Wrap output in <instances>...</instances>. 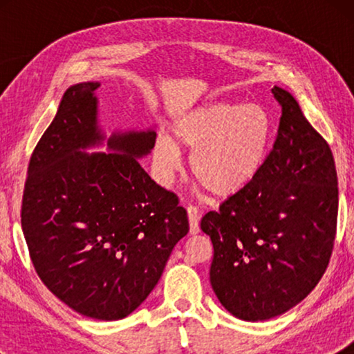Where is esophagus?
<instances>
[{
  "label": "esophagus",
  "instance_id": "obj_1",
  "mask_svg": "<svg viewBox=\"0 0 354 354\" xmlns=\"http://www.w3.org/2000/svg\"><path fill=\"white\" fill-rule=\"evenodd\" d=\"M188 222H190V234L196 235L200 232V212H198L196 206H188Z\"/></svg>",
  "mask_w": 354,
  "mask_h": 354
}]
</instances>
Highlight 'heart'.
I'll use <instances>...</instances> for the list:
<instances>
[{"mask_svg":"<svg viewBox=\"0 0 354 354\" xmlns=\"http://www.w3.org/2000/svg\"><path fill=\"white\" fill-rule=\"evenodd\" d=\"M270 118L259 104L217 101L174 119L171 138L159 133L151 164L156 178L169 185L182 164L180 151L192 153L190 171L216 198L243 192L264 166L270 142Z\"/></svg>","mask_w":354,"mask_h":354,"instance_id":"obj_1","label":"heart"}]
</instances>
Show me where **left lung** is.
I'll list each match as a JSON object with an SVG mask.
<instances>
[{
	"instance_id": "1",
	"label": "left lung",
	"mask_w": 354,
	"mask_h": 354,
	"mask_svg": "<svg viewBox=\"0 0 354 354\" xmlns=\"http://www.w3.org/2000/svg\"><path fill=\"white\" fill-rule=\"evenodd\" d=\"M282 106L277 138L258 177L201 219L214 258L216 297L235 317L268 321L303 301L333 250L338 182L330 147L297 100L274 86Z\"/></svg>"
}]
</instances>
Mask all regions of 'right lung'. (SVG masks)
Masks as SVG:
<instances>
[{
  "mask_svg": "<svg viewBox=\"0 0 354 354\" xmlns=\"http://www.w3.org/2000/svg\"><path fill=\"white\" fill-rule=\"evenodd\" d=\"M100 82L66 90L33 149L22 198V230L41 282L62 303L100 321H119L161 279L187 211L140 166L154 130L98 125ZM106 143L111 153H86Z\"/></svg>",
  "mask_w": 354,
  "mask_h": 354,
  "instance_id": "right-lung-1",
  "label": "right lung"
}]
</instances>
